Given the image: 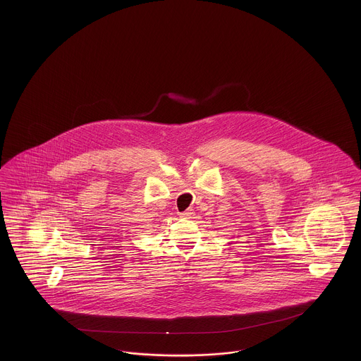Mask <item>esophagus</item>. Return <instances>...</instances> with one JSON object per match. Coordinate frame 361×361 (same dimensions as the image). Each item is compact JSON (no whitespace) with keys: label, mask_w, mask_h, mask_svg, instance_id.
I'll list each match as a JSON object with an SVG mask.
<instances>
[{"label":"esophagus","mask_w":361,"mask_h":361,"mask_svg":"<svg viewBox=\"0 0 361 361\" xmlns=\"http://www.w3.org/2000/svg\"><path fill=\"white\" fill-rule=\"evenodd\" d=\"M193 215H195V212H193L192 208H188V209L184 211V212H180V216H181V218H193Z\"/></svg>","instance_id":"obj_1"}]
</instances>
